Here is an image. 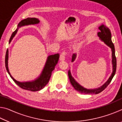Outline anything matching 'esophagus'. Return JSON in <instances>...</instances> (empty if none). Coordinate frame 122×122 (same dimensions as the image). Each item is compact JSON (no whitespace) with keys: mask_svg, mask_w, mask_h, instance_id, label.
<instances>
[{"mask_svg":"<svg viewBox=\"0 0 122 122\" xmlns=\"http://www.w3.org/2000/svg\"><path fill=\"white\" fill-rule=\"evenodd\" d=\"M67 54H68V52L67 51H64L60 54V61L65 60L66 58V56L67 55Z\"/></svg>","mask_w":122,"mask_h":122,"instance_id":"esophagus-1","label":"esophagus"}]
</instances>
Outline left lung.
Segmentation results:
<instances>
[{
	"mask_svg": "<svg viewBox=\"0 0 122 122\" xmlns=\"http://www.w3.org/2000/svg\"><path fill=\"white\" fill-rule=\"evenodd\" d=\"M99 30H101V32L98 33V36L100 37V39L102 41L106 43V44L109 46L111 48V51H112V62L113 65V71L112 73L109 77V80L107 81V82L105 83L104 85H103L102 86L98 88L97 89H87L83 88V86H80L77 82H76L74 78L72 77L71 74V71H68V76L70 80V82L71 84V85L73 86L74 89L77 91L78 92H80L82 94H97L100 92H102L103 90H104L106 89L112 80V78L114 76L116 71V66H117V61H116V57L115 56V47L114 45L112 42L111 40V33L110 29L104 25H102L101 26L99 27ZM76 57V54H73V56H72V59L71 62H73L75 60Z\"/></svg>",
	"mask_w": 122,
	"mask_h": 122,
	"instance_id": "8db88e82",
	"label": "left lung"
}]
</instances>
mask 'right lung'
<instances>
[{"mask_svg":"<svg viewBox=\"0 0 122 122\" xmlns=\"http://www.w3.org/2000/svg\"><path fill=\"white\" fill-rule=\"evenodd\" d=\"M39 20L35 18H27L26 19L22 20L20 21L18 24V27H21L25 25H28L31 24H36L39 22ZM18 30V28L13 32L12 36L10 38L9 43L11 42L13 37L16 33ZM8 55H9V51L8 49L5 55V67L6 68L7 71L10 75L12 79L13 80L14 82L17 84V85L22 89L25 90L31 91V92H36V91L40 90L44 88L45 86L48 83L50 79L51 76V73L54 69L55 68V66L58 62L59 59L60 57L59 54H55L54 55H51L48 57L47 62L45 65V68L43 70L42 73L41 74L40 77L38 79H36V81L32 82H20L16 81L15 79H14L13 77L11 75L8 69Z\"/></svg>","mask_w":122,"mask_h":122,"instance_id":"1","label":"right lung"}]
</instances>
